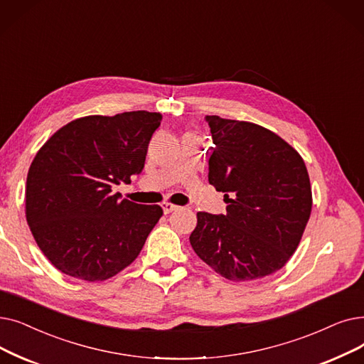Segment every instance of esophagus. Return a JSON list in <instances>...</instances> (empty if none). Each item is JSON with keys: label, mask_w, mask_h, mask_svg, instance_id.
<instances>
[{"label": "esophagus", "mask_w": 364, "mask_h": 364, "mask_svg": "<svg viewBox=\"0 0 364 364\" xmlns=\"http://www.w3.org/2000/svg\"><path fill=\"white\" fill-rule=\"evenodd\" d=\"M162 208H164V213H165V214H169V213H172V211L178 210L177 205H173V203H171V202H164V203H162Z\"/></svg>", "instance_id": "34e87169"}]
</instances>
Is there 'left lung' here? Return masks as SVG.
<instances>
[{
    "label": "left lung",
    "mask_w": 364,
    "mask_h": 364,
    "mask_svg": "<svg viewBox=\"0 0 364 364\" xmlns=\"http://www.w3.org/2000/svg\"><path fill=\"white\" fill-rule=\"evenodd\" d=\"M210 184L225 193L226 214L198 213L191 244L230 281L271 275L290 260L312 210L305 162L287 141L251 122L207 116Z\"/></svg>",
    "instance_id": "1"
}]
</instances>
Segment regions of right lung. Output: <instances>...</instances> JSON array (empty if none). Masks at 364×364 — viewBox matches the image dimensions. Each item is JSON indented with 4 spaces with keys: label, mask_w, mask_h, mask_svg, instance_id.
Instances as JSON below:
<instances>
[{
    "label": "right lung",
    "mask_w": 364,
    "mask_h": 364,
    "mask_svg": "<svg viewBox=\"0 0 364 364\" xmlns=\"http://www.w3.org/2000/svg\"><path fill=\"white\" fill-rule=\"evenodd\" d=\"M161 113L86 116L62 126L37 151L25 187L28 226L62 274L105 281L129 266L162 217L159 205L120 199L114 184L144 168Z\"/></svg>",
    "instance_id": "obj_1"
}]
</instances>
